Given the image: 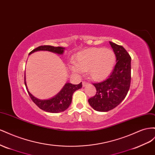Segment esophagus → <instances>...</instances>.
<instances>
[{
  "label": "esophagus",
  "instance_id": "obj_1",
  "mask_svg": "<svg viewBox=\"0 0 155 155\" xmlns=\"http://www.w3.org/2000/svg\"><path fill=\"white\" fill-rule=\"evenodd\" d=\"M88 85V83L86 82H82V86L83 87H85V86H87Z\"/></svg>",
  "mask_w": 155,
  "mask_h": 155
}]
</instances>
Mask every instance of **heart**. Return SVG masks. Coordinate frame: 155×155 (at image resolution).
Returning a JSON list of instances; mask_svg holds the SVG:
<instances>
[{
	"label": "heart",
	"instance_id": "b5f03b06",
	"mask_svg": "<svg viewBox=\"0 0 155 155\" xmlns=\"http://www.w3.org/2000/svg\"><path fill=\"white\" fill-rule=\"evenodd\" d=\"M116 61V56L112 50L90 48L77 53L74 62L69 65V69L78 74L87 71L93 80L101 81L112 72Z\"/></svg>",
	"mask_w": 155,
	"mask_h": 155
}]
</instances>
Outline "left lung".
Returning a JSON list of instances; mask_svg holds the SVG:
<instances>
[{
	"instance_id": "8db88e82",
	"label": "left lung",
	"mask_w": 155,
	"mask_h": 155,
	"mask_svg": "<svg viewBox=\"0 0 155 155\" xmlns=\"http://www.w3.org/2000/svg\"><path fill=\"white\" fill-rule=\"evenodd\" d=\"M117 63L108 78L93 84L96 95L88 99L96 111L108 112L116 108L125 98L129 90L131 80V58L124 47L110 41Z\"/></svg>"
}]
</instances>
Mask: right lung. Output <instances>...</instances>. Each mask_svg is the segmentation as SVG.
I'll return each mask as SVG.
<instances>
[{"label": "right lung", "mask_w": 155, "mask_h": 155, "mask_svg": "<svg viewBox=\"0 0 155 155\" xmlns=\"http://www.w3.org/2000/svg\"><path fill=\"white\" fill-rule=\"evenodd\" d=\"M65 48L61 47H53L51 45H42L39 46L35 49L32 50L29 53V55L32 53L40 51H49L56 53V54H62L64 53ZM25 84L26 86V88L27 90L28 95L30 97L31 99L32 100L33 102L36 104L38 107L44 110V111L50 112V113H59L64 112L67 109L69 105L71 103L72 101V96L73 93L77 90L81 89L82 87V82L79 84H72L71 83H66L65 86L63 87L62 89L58 94L56 95L54 97H52L48 99H39L36 97L33 96L30 94V91L28 90V87L26 86V83L25 80Z\"/></svg>", "instance_id": "obj_1"}]
</instances>
